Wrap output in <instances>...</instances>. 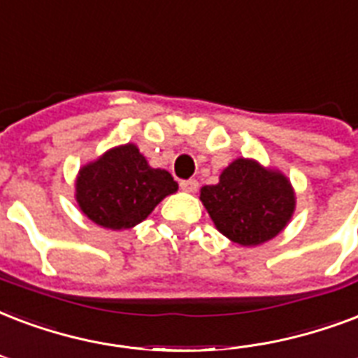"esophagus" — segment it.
<instances>
[{
    "label": "esophagus",
    "instance_id": "34e87169",
    "mask_svg": "<svg viewBox=\"0 0 358 358\" xmlns=\"http://www.w3.org/2000/svg\"><path fill=\"white\" fill-rule=\"evenodd\" d=\"M180 187L187 193H195L199 189V182L197 180H184V182H180Z\"/></svg>",
    "mask_w": 358,
    "mask_h": 358
}]
</instances>
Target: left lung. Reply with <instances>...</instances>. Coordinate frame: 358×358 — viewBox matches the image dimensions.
Masks as SVG:
<instances>
[{"label": "left lung", "mask_w": 358, "mask_h": 358, "mask_svg": "<svg viewBox=\"0 0 358 358\" xmlns=\"http://www.w3.org/2000/svg\"><path fill=\"white\" fill-rule=\"evenodd\" d=\"M199 199L215 229L245 248L278 236L296 208L291 180L282 171L250 157L229 163L217 184L201 187Z\"/></svg>", "instance_id": "1"}]
</instances>
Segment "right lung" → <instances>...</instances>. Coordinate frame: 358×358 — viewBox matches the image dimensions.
Returning a JSON list of instances; mask_svg holds the SVG:
<instances>
[{
  "label": "right lung",
  "instance_id": "add662e5",
  "mask_svg": "<svg viewBox=\"0 0 358 358\" xmlns=\"http://www.w3.org/2000/svg\"><path fill=\"white\" fill-rule=\"evenodd\" d=\"M176 191L178 184L171 173L150 167L133 143L114 146L88 161L75 180V199L82 214L110 231L138 225Z\"/></svg>",
  "mask_w": 358,
  "mask_h": 358
}]
</instances>
